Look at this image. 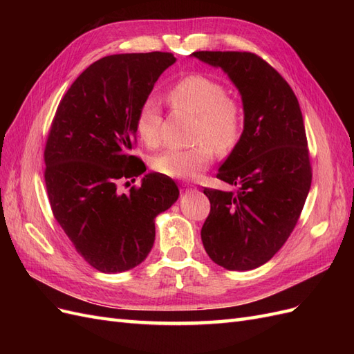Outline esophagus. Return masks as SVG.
<instances>
[{"instance_id":"esophagus-1","label":"esophagus","mask_w":354,"mask_h":354,"mask_svg":"<svg viewBox=\"0 0 354 354\" xmlns=\"http://www.w3.org/2000/svg\"><path fill=\"white\" fill-rule=\"evenodd\" d=\"M185 190H186V194H192V192H196V187L195 186H190V185H186Z\"/></svg>"}]
</instances>
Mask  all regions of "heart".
<instances>
[{"label":"heart","mask_w":354,"mask_h":354,"mask_svg":"<svg viewBox=\"0 0 354 354\" xmlns=\"http://www.w3.org/2000/svg\"><path fill=\"white\" fill-rule=\"evenodd\" d=\"M168 102L174 109L195 116L190 149H169L152 159L156 173L171 178H196L214 159V151L220 155L230 153L238 146L243 131L241 104L218 81L205 75H187L177 81L168 91ZM162 115L153 97L146 99L136 116V131L147 147L160 143Z\"/></svg>","instance_id":"1"}]
</instances>
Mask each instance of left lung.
Listing matches in <instances>:
<instances>
[{
    "label": "left lung",
    "mask_w": 354,
    "mask_h": 354,
    "mask_svg": "<svg viewBox=\"0 0 354 354\" xmlns=\"http://www.w3.org/2000/svg\"><path fill=\"white\" fill-rule=\"evenodd\" d=\"M221 68L243 103V131L217 178L236 192L203 189L211 203L201 238L227 270H252L279 251L303 211L312 165L303 113L282 75L248 51H195Z\"/></svg>",
    "instance_id": "left-lung-1"
}]
</instances>
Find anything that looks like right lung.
Instances as JSON below:
<instances>
[{"mask_svg": "<svg viewBox=\"0 0 354 354\" xmlns=\"http://www.w3.org/2000/svg\"><path fill=\"white\" fill-rule=\"evenodd\" d=\"M173 53H130L94 62L63 95L47 137L50 207L75 250L95 270L121 273L140 264L155 241V218L177 201L174 180L159 173L118 194L122 180L142 176L136 116Z\"/></svg>", "mask_w": 354, "mask_h": 354, "instance_id": "1", "label": "right lung"}]
</instances>
